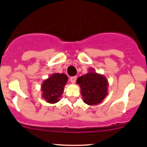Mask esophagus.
<instances>
[{
    "label": "esophagus",
    "mask_w": 147,
    "mask_h": 147,
    "mask_svg": "<svg viewBox=\"0 0 147 147\" xmlns=\"http://www.w3.org/2000/svg\"><path fill=\"white\" fill-rule=\"evenodd\" d=\"M76 79H77V77L76 76H73V77H70V81L72 83H75L76 81Z\"/></svg>",
    "instance_id": "1"
}]
</instances>
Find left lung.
<instances>
[{
    "mask_svg": "<svg viewBox=\"0 0 147 147\" xmlns=\"http://www.w3.org/2000/svg\"><path fill=\"white\" fill-rule=\"evenodd\" d=\"M77 83L80 85L83 102L87 105H98L108 94V80L104 75L94 72V69L79 77Z\"/></svg>",
    "mask_w": 147,
    "mask_h": 147,
    "instance_id": "obj_1",
    "label": "left lung"
}]
</instances>
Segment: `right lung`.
Returning <instances> with one entry per match:
<instances>
[{"label":"right lung","mask_w":147,"mask_h":147,"mask_svg":"<svg viewBox=\"0 0 147 147\" xmlns=\"http://www.w3.org/2000/svg\"><path fill=\"white\" fill-rule=\"evenodd\" d=\"M67 80L68 77L65 74H53L42 84V97L47 102L52 104L59 102Z\"/></svg>","instance_id":"right-lung-1"}]
</instances>
